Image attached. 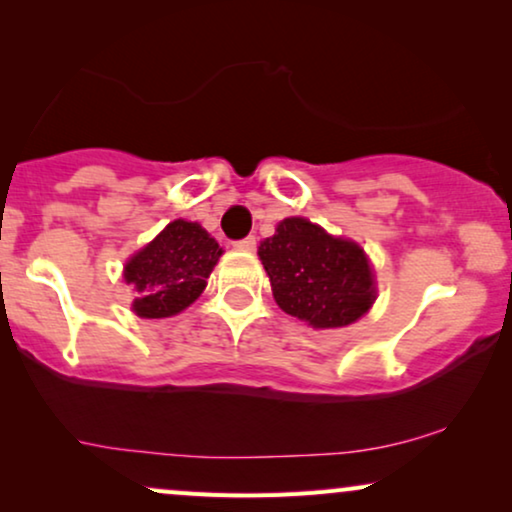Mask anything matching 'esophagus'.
I'll return each mask as SVG.
<instances>
[{
  "instance_id": "obj_1",
  "label": "esophagus",
  "mask_w": 512,
  "mask_h": 512,
  "mask_svg": "<svg viewBox=\"0 0 512 512\" xmlns=\"http://www.w3.org/2000/svg\"><path fill=\"white\" fill-rule=\"evenodd\" d=\"M237 249H242V251H254L256 249V237L254 235H247V237H242V240H237V242H233Z\"/></svg>"
}]
</instances>
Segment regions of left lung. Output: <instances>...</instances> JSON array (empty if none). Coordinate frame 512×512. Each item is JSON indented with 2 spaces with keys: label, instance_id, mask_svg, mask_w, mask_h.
I'll return each mask as SVG.
<instances>
[{
  "label": "left lung",
  "instance_id": "left-lung-1",
  "mask_svg": "<svg viewBox=\"0 0 512 512\" xmlns=\"http://www.w3.org/2000/svg\"><path fill=\"white\" fill-rule=\"evenodd\" d=\"M258 256L277 305L314 328L349 326L373 305V272L363 249L307 219H284Z\"/></svg>",
  "mask_w": 512,
  "mask_h": 512
}]
</instances>
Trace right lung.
I'll use <instances>...</instances> for the list:
<instances>
[{"label": "right lung", "mask_w": 512, "mask_h": 512, "mask_svg": "<svg viewBox=\"0 0 512 512\" xmlns=\"http://www.w3.org/2000/svg\"><path fill=\"white\" fill-rule=\"evenodd\" d=\"M219 256V244L198 223L172 221L125 265V282L137 289L132 310L144 319L186 310L207 286Z\"/></svg>", "instance_id": "right-lung-1"}]
</instances>
